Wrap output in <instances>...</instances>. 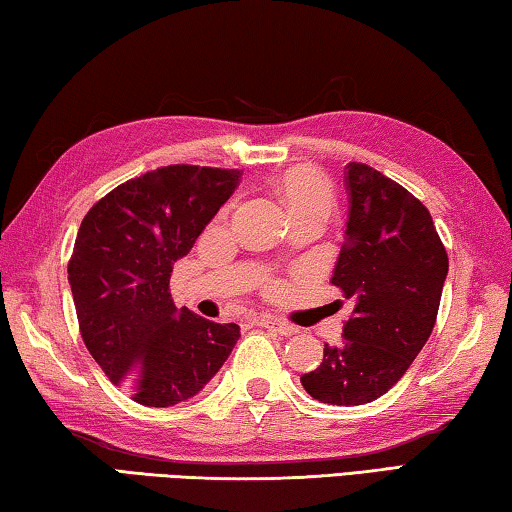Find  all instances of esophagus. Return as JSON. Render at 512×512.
<instances>
[{
    "label": "esophagus",
    "mask_w": 512,
    "mask_h": 512,
    "mask_svg": "<svg viewBox=\"0 0 512 512\" xmlns=\"http://www.w3.org/2000/svg\"><path fill=\"white\" fill-rule=\"evenodd\" d=\"M259 325L268 329V332H275L280 336H291V334L298 332V327H293L289 323H284L282 318H273V316H262V318H259Z\"/></svg>",
    "instance_id": "obj_1"
}]
</instances>
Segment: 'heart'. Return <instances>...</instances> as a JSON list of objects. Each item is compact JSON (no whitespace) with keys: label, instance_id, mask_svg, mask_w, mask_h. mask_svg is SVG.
Segmentation results:
<instances>
[{"label":"heart","instance_id":"heart-1","mask_svg":"<svg viewBox=\"0 0 512 512\" xmlns=\"http://www.w3.org/2000/svg\"><path fill=\"white\" fill-rule=\"evenodd\" d=\"M277 194L282 196L284 205L291 214V219L307 214L329 216L334 207V189L325 178V173H320L314 167H293L284 171L275 183Z\"/></svg>","mask_w":512,"mask_h":512}]
</instances>
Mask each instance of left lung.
<instances>
[{
  "mask_svg": "<svg viewBox=\"0 0 512 512\" xmlns=\"http://www.w3.org/2000/svg\"><path fill=\"white\" fill-rule=\"evenodd\" d=\"M348 223L332 284L352 302L343 339L300 381L314 400L357 406L377 400L418 357L436 325L449 271L427 207L361 162L345 167Z\"/></svg>",
  "mask_w": 512,
  "mask_h": 512,
  "instance_id": "obj_1",
  "label": "left lung"
}]
</instances>
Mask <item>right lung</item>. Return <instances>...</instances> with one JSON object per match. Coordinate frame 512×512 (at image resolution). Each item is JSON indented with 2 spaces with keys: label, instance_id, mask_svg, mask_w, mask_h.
I'll use <instances>...</instances> for the list:
<instances>
[{
  "label": "right lung",
  "instance_id": "right-lung-1",
  "mask_svg": "<svg viewBox=\"0 0 512 512\" xmlns=\"http://www.w3.org/2000/svg\"><path fill=\"white\" fill-rule=\"evenodd\" d=\"M239 169L169 164L126 180L90 207L67 264L85 348L137 404L173 406L203 391L239 325L173 305V262L239 185Z\"/></svg>",
  "mask_w": 512,
  "mask_h": 512
}]
</instances>
